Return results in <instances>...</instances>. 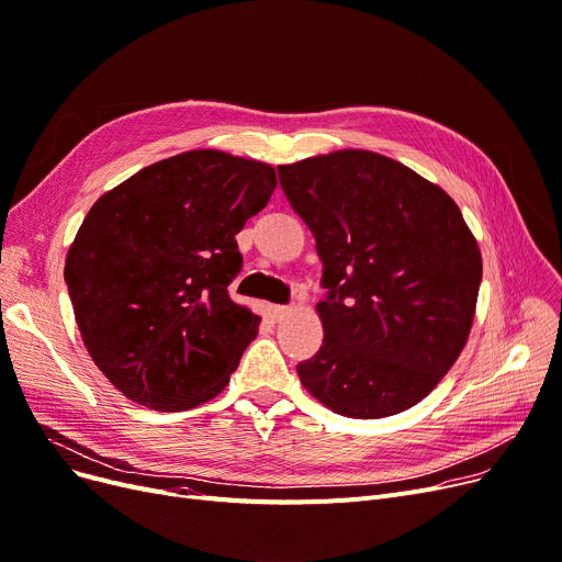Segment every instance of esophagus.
Wrapping results in <instances>:
<instances>
[{"label":"esophagus","mask_w":562,"mask_h":562,"mask_svg":"<svg viewBox=\"0 0 562 562\" xmlns=\"http://www.w3.org/2000/svg\"><path fill=\"white\" fill-rule=\"evenodd\" d=\"M291 312H294V310L286 307V305H271V307H268V316H271L273 322H282L284 316H289Z\"/></svg>","instance_id":"1"}]
</instances>
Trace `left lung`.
Returning <instances> with one entry per match:
<instances>
[{"instance_id": "1", "label": "left lung", "mask_w": 562, "mask_h": 562, "mask_svg": "<svg viewBox=\"0 0 562 562\" xmlns=\"http://www.w3.org/2000/svg\"><path fill=\"white\" fill-rule=\"evenodd\" d=\"M291 206L316 238L328 299L324 345L299 364L307 393L347 418L423 402L471 335L482 255L450 194L364 149L280 165Z\"/></svg>"}]
</instances>
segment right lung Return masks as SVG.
<instances>
[{"mask_svg": "<svg viewBox=\"0 0 562 562\" xmlns=\"http://www.w3.org/2000/svg\"><path fill=\"white\" fill-rule=\"evenodd\" d=\"M276 186L268 162L194 149L89 209L64 280L91 360L131 402L188 411L223 393L261 322L227 294L236 234Z\"/></svg>", "mask_w": 562, "mask_h": 562, "instance_id": "right-lung-1", "label": "right lung"}]
</instances>
